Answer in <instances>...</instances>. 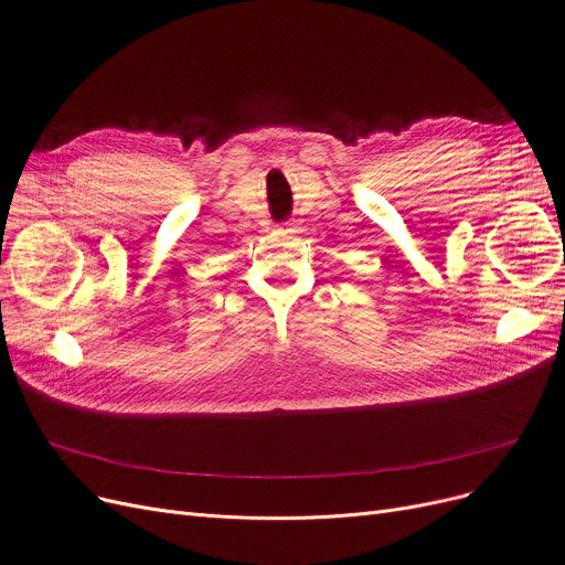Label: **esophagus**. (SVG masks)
Wrapping results in <instances>:
<instances>
[{"mask_svg":"<svg viewBox=\"0 0 565 565\" xmlns=\"http://www.w3.org/2000/svg\"><path fill=\"white\" fill-rule=\"evenodd\" d=\"M276 234H278V236H289V234H294L291 223H280V225L276 227Z\"/></svg>","mask_w":565,"mask_h":565,"instance_id":"1","label":"esophagus"}]
</instances>
